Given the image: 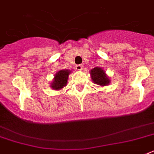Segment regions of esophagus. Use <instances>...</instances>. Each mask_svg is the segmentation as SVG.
I'll use <instances>...</instances> for the list:
<instances>
[{"mask_svg":"<svg viewBox=\"0 0 154 154\" xmlns=\"http://www.w3.org/2000/svg\"><path fill=\"white\" fill-rule=\"evenodd\" d=\"M82 69H83V66H82V65H77V66H76V69H77V70L81 71L82 70Z\"/></svg>","mask_w":154,"mask_h":154,"instance_id":"1","label":"esophagus"}]
</instances>
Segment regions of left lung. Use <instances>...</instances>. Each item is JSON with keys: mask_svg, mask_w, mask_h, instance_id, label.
Returning a JSON list of instances; mask_svg holds the SVG:
<instances>
[{"mask_svg": "<svg viewBox=\"0 0 154 154\" xmlns=\"http://www.w3.org/2000/svg\"><path fill=\"white\" fill-rule=\"evenodd\" d=\"M90 73L92 76V81L95 84H97L99 85L102 86H105L109 84V79L107 78L104 71L101 68L96 67V68L92 69Z\"/></svg>", "mask_w": 154, "mask_h": 154, "instance_id": "left-lung-1", "label": "left lung"}]
</instances>
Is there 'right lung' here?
Segmentation results:
<instances>
[{
	"instance_id": "obj_1",
	"label": "right lung",
	"mask_w": 154,
	"mask_h": 154,
	"mask_svg": "<svg viewBox=\"0 0 154 154\" xmlns=\"http://www.w3.org/2000/svg\"><path fill=\"white\" fill-rule=\"evenodd\" d=\"M70 73V71L69 70H60L55 74L54 80L53 83L51 84V88L53 89H60L66 85L67 79H68L69 74Z\"/></svg>"
}]
</instances>
